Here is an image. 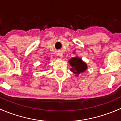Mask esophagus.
Listing matches in <instances>:
<instances>
[{"label":"esophagus","mask_w":121,"mask_h":121,"mask_svg":"<svg viewBox=\"0 0 121 121\" xmlns=\"http://www.w3.org/2000/svg\"><path fill=\"white\" fill-rule=\"evenodd\" d=\"M58 56H59L60 57H61V58H62L63 56V53H58Z\"/></svg>","instance_id":"obj_1"}]
</instances>
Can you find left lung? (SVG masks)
<instances>
[{"mask_svg": "<svg viewBox=\"0 0 121 121\" xmlns=\"http://www.w3.org/2000/svg\"><path fill=\"white\" fill-rule=\"evenodd\" d=\"M69 64L72 68L71 71L75 74V76L80 75V73H84L87 68L86 64L78 57H74L69 60Z\"/></svg>", "mask_w": 121, "mask_h": 121, "instance_id": "obj_1", "label": "left lung"}]
</instances>
